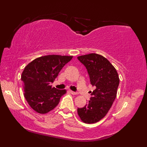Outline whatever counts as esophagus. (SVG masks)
<instances>
[{"label": "esophagus", "mask_w": 147, "mask_h": 147, "mask_svg": "<svg viewBox=\"0 0 147 147\" xmlns=\"http://www.w3.org/2000/svg\"><path fill=\"white\" fill-rule=\"evenodd\" d=\"M71 94H73V95H77L78 93L75 92H73V91H71Z\"/></svg>", "instance_id": "obj_1"}]
</instances>
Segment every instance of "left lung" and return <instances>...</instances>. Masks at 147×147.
Returning a JSON list of instances; mask_svg holds the SVG:
<instances>
[{
	"instance_id": "8db88e82",
	"label": "left lung",
	"mask_w": 147,
	"mask_h": 147,
	"mask_svg": "<svg viewBox=\"0 0 147 147\" xmlns=\"http://www.w3.org/2000/svg\"><path fill=\"white\" fill-rule=\"evenodd\" d=\"M77 58L86 67L91 84L95 88L90 92L92 97L87 104L77 109L78 115L83 122L94 124L103 118L113 105L117 94L119 76L115 67L101 55L92 53Z\"/></svg>"
}]
</instances>
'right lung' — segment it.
<instances>
[{
	"label": "right lung",
	"instance_id": "add662e5",
	"mask_svg": "<svg viewBox=\"0 0 147 147\" xmlns=\"http://www.w3.org/2000/svg\"><path fill=\"white\" fill-rule=\"evenodd\" d=\"M72 58L68 55H44L36 58L25 67L21 76L24 97L36 113L46 114L52 111L66 94V90H57L50 84Z\"/></svg>",
	"mask_w": 147,
	"mask_h": 147
}]
</instances>
